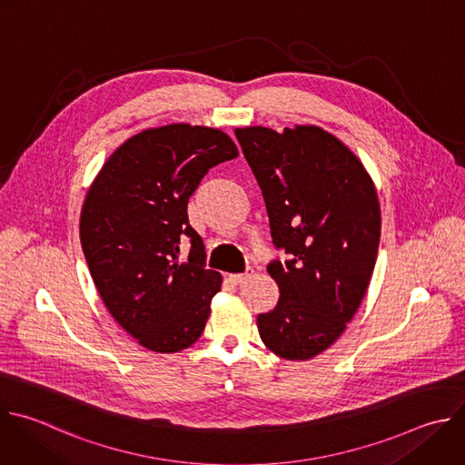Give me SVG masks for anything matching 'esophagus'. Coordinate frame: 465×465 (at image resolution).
Listing matches in <instances>:
<instances>
[{
    "mask_svg": "<svg viewBox=\"0 0 465 465\" xmlns=\"http://www.w3.org/2000/svg\"><path fill=\"white\" fill-rule=\"evenodd\" d=\"M250 275H252V270L246 272V273H230L228 279H230L233 284H241V282H244Z\"/></svg>",
    "mask_w": 465,
    "mask_h": 465,
    "instance_id": "1",
    "label": "esophagus"
}]
</instances>
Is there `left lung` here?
<instances>
[{"label":"left lung","instance_id":"8db88e82","mask_svg":"<svg viewBox=\"0 0 465 465\" xmlns=\"http://www.w3.org/2000/svg\"><path fill=\"white\" fill-rule=\"evenodd\" d=\"M262 192L279 286L257 316L262 343L279 358L311 360L347 329L371 282L381 230L372 179L356 154L318 125L235 129Z\"/></svg>","mask_w":465,"mask_h":465}]
</instances>
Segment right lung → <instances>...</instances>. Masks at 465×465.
<instances>
[{
  "label": "right lung",
  "instance_id": "obj_1",
  "mask_svg": "<svg viewBox=\"0 0 465 465\" xmlns=\"http://www.w3.org/2000/svg\"><path fill=\"white\" fill-rule=\"evenodd\" d=\"M237 154L221 129L153 127L125 140L87 192L80 241L91 277L114 322L153 352L184 351L206 327L223 277L206 268L188 201L210 168Z\"/></svg>",
  "mask_w": 465,
  "mask_h": 465
}]
</instances>
